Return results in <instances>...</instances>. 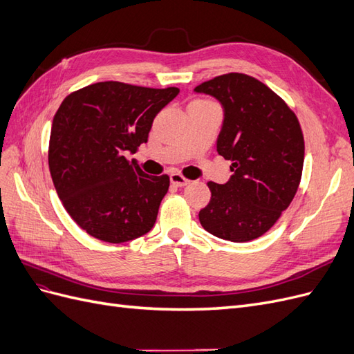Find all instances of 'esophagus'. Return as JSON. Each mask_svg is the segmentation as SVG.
I'll return each instance as SVG.
<instances>
[{
	"mask_svg": "<svg viewBox=\"0 0 354 354\" xmlns=\"http://www.w3.org/2000/svg\"><path fill=\"white\" fill-rule=\"evenodd\" d=\"M169 180H171V183H173L174 186H178V187L186 186L189 183V180L183 174H180V173H173V174H171Z\"/></svg>",
	"mask_w": 354,
	"mask_h": 354,
	"instance_id": "1",
	"label": "esophagus"
}]
</instances>
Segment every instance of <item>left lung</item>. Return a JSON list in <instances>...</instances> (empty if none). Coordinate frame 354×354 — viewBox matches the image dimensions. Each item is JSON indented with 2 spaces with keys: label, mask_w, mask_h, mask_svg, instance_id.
I'll return each mask as SVG.
<instances>
[{
  "label": "left lung",
  "mask_w": 354,
  "mask_h": 354,
  "mask_svg": "<svg viewBox=\"0 0 354 354\" xmlns=\"http://www.w3.org/2000/svg\"><path fill=\"white\" fill-rule=\"evenodd\" d=\"M224 108L217 152L232 162L226 185L208 181L202 227L232 242L260 238L292 202L303 174L304 137L286 102L261 81L230 72L202 82Z\"/></svg>",
  "instance_id": "8db88e82"
}]
</instances>
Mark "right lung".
I'll return each instance as SVG.
<instances>
[{"label": "right lung", "mask_w": 354, "mask_h": 354, "mask_svg": "<svg viewBox=\"0 0 354 354\" xmlns=\"http://www.w3.org/2000/svg\"><path fill=\"white\" fill-rule=\"evenodd\" d=\"M178 93L104 81L71 93L59 106L50 174L63 207L90 236L122 243L153 227L169 177L145 174L125 153L147 142L153 118Z\"/></svg>", "instance_id": "obj_1"}]
</instances>
